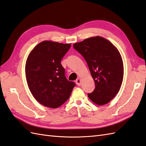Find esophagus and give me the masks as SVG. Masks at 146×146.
<instances>
[{
    "mask_svg": "<svg viewBox=\"0 0 146 146\" xmlns=\"http://www.w3.org/2000/svg\"><path fill=\"white\" fill-rule=\"evenodd\" d=\"M76 84L77 85H79V86H80L81 85V79H79V78L76 80Z\"/></svg>",
    "mask_w": 146,
    "mask_h": 146,
    "instance_id": "esophagus-1",
    "label": "esophagus"
}]
</instances>
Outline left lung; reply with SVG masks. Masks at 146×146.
<instances>
[{
  "mask_svg": "<svg viewBox=\"0 0 146 146\" xmlns=\"http://www.w3.org/2000/svg\"><path fill=\"white\" fill-rule=\"evenodd\" d=\"M73 46L86 61L95 81V88L88 94V98L98 105L108 104L118 93L123 82V62L118 49L101 36L87 38Z\"/></svg>",
  "mask_w": 146,
  "mask_h": 146,
  "instance_id": "obj_1",
  "label": "left lung"
}]
</instances>
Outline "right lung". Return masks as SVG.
I'll use <instances>...</instances> for the list:
<instances>
[{"label":"right lung","mask_w":146,"mask_h":146,"mask_svg":"<svg viewBox=\"0 0 146 146\" xmlns=\"http://www.w3.org/2000/svg\"><path fill=\"white\" fill-rule=\"evenodd\" d=\"M70 44L43 41L28 56L25 64L27 84L34 98L46 107L56 108L70 96L74 82L67 80L61 61Z\"/></svg>","instance_id":"obj_1"}]
</instances>
